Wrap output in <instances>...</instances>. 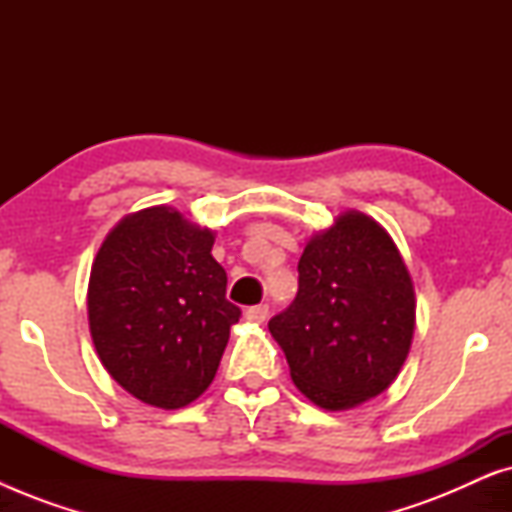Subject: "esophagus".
Returning a JSON list of instances; mask_svg holds the SVG:
<instances>
[{
	"mask_svg": "<svg viewBox=\"0 0 512 512\" xmlns=\"http://www.w3.org/2000/svg\"><path fill=\"white\" fill-rule=\"evenodd\" d=\"M268 312L270 307L261 303V305H254V307H247V312H244V317H247L249 321H254V324H263L265 319H268Z\"/></svg>",
	"mask_w": 512,
	"mask_h": 512,
	"instance_id": "obj_1",
	"label": "esophagus"
}]
</instances>
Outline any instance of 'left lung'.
I'll return each mask as SVG.
<instances>
[{
	"label": "left lung",
	"instance_id": "1",
	"mask_svg": "<svg viewBox=\"0 0 512 512\" xmlns=\"http://www.w3.org/2000/svg\"><path fill=\"white\" fill-rule=\"evenodd\" d=\"M291 380L326 410L382 394L408 359L415 289L387 230L361 212L340 214L307 242L298 293L270 319Z\"/></svg>",
	"mask_w": 512,
	"mask_h": 512
}]
</instances>
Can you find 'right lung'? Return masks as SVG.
<instances>
[{
    "instance_id": "obj_1",
    "label": "right lung",
    "mask_w": 512,
    "mask_h": 512,
    "mask_svg": "<svg viewBox=\"0 0 512 512\" xmlns=\"http://www.w3.org/2000/svg\"><path fill=\"white\" fill-rule=\"evenodd\" d=\"M212 247V230L158 205L118 221L97 251L90 335L107 373L142 403L184 408L214 380L242 312Z\"/></svg>"
}]
</instances>
